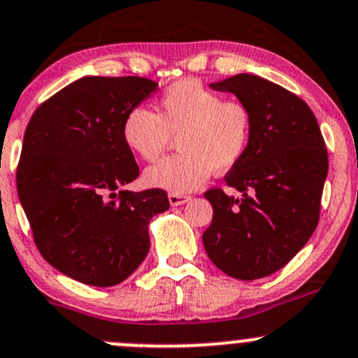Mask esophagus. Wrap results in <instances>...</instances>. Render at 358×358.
Segmentation results:
<instances>
[{
	"mask_svg": "<svg viewBox=\"0 0 358 358\" xmlns=\"http://www.w3.org/2000/svg\"><path fill=\"white\" fill-rule=\"evenodd\" d=\"M168 199H169V204L171 206H182V204H185V202H189V195H185V194H175V192H171V194L168 195Z\"/></svg>",
	"mask_w": 358,
	"mask_h": 358,
	"instance_id": "esophagus-1",
	"label": "esophagus"
}]
</instances>
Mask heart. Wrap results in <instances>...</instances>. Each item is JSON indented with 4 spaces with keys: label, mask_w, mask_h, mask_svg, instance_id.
<instances>
[{
    "label": "heart",
    "mask_w": 358,
    "mask_h": 358,
    "mask_svg": "<svg viewBox=\"0 0 358 358\" xmlns=\"http://www.w3.org/2000/svg\"><path fill=\"white\" fill-rule=\"evenodd\" d=\"M252 111L195 80H180L161 94L159 113L134 108L123 120V141L148 163L159 159L173 138L180 154L145 171V183L175 194L201 187L210 173L238 166L252 142Z\"/></svg>",
    "instance_id": "b5f03b06"
}]
</instances>
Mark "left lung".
<instances>
[{"mask_svg": "<svg viewBox=\"0 0 358 358\" xmlns=\"http://www.w3.org/2000/svg\"><path fill=\"white\" fill-rule=\"evenodd\" d=\"M210 87L245 103L254 127L247 156L224 176L242 197L206 192L214 214L202 242L228 276L259 280L287 266L317 227L328 149L306 101L281 85L240 73Z\"/></svg>", "mask_w": 358, "mask_h": 358, "instance_id": "1", "label": "left lung"}]
</instances>
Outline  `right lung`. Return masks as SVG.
<instances>
[{
    "mask_svg": "<svg viewBox=\"0 0 358 358\" xmlns=\"http://www.w3.org/2000/svg\"><path fill=\"white\" fill-rule=\"evenodd\" d=\"M156 82L82 77L44 101L30 118L17 192L41 255L66 276L113 287L149 252V221L169 209L166 192L122 190L138 176L123 120Z\"/></svg>",
    "mask_w": 358,
    "mask_h": 358,
    "instance_id": "1",
    "label": "right lung"
}]
</instances>
